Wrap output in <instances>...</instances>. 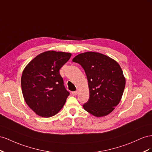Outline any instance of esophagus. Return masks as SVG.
<instances>
[{
    "label": "esophagus",
    "instance_id": "1",
    "mask_svg": "<svg viewBox=\"0 0 152 152\" xmlns=\"http://www.w3.org/2000/svg\"><path fill=\"white\" fill-rule=\"evenodd\" d=\"M72 95H76L77 94V91H74V92H72Z\"/></svg>",
    "mask_w": 152,
    "mask_h": 152
}]
</instances>
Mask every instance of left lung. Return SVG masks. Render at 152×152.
<instances>
[{"label": "left lung", "instance_id": "8db88e82", "mask_svg": "<svg viewBox=\"0 0 152 152\" xmlns=\"http://www.w3.org/2000/svg\"><path fill=\"white\" fill-rule=\"evenodd\" d=\"M83 67L88 80L90 97L85 111L97 117L107 115L118 104L124 91L125 78L115 60L97 52L88 51L72 59Z\"/></svg>", "mask_w": 152, "mask_h": 152}]
</instances>
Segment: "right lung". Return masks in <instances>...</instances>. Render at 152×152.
<instances>
[{
    "mask_svg": "<svg viewBox=\"0 0 152 152\" xmlns=\"http://www.w3.org/2000/svg\"><path fill=\"white\" fill-rule=\"evenodd\" d=\"M71 53L48 51L38 55L25 67L21 84L25 101L39 116L45 118L57 114L69 92L64 85L59 70Z\"/></svg>",
    "mask_w": 152,
    "mask_h": 152,
    "instance_id": "1",
    "label": "right lung"
}]
</instances>
